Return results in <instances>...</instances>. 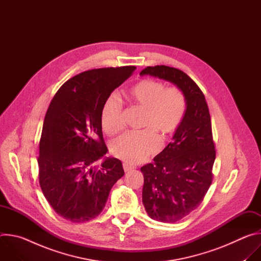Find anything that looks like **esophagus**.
Here are the masks:
<instances>
[{"mask_svg":"<svg viewBox=\"0 0 261 261\" xmlns=\"http://www.w3.org/2000/svg\"><path fill=\"white\" fill-rule=\"evenodd\" d=\"M123 167H124V170L127 172V171H130V170H132V169H134V166L133 165H131V164H129V163H124L123 164Z\"/></svg>","mask_w":261,"mask_h":261,"instance_id":"34e87169","label":"esophagus"}]
</instances>
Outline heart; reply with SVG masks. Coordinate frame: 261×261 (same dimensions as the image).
<instances>
[{
    "label": "heart",
    "instance_id": "obj_1",
    "mask_svg": "<svg viewBox=\"0 0 261 261\" xmlns=\"http://www.w3.org/2000/svg\"><path fill=\"white\" fill-rule=\"evenodd\" d=\"M129 103L142 110L137 133H127L111 142L110 151L117 158L138 163L154 154L161 144L166 143L179 128L187 109V100L176 87L165 88L154 80H143L127 93ZM122 105L115 97H109L101 110V125L108 136H115L123 129Z\"/></svg>",
    "mask_w": 261,
    "mask_h": 261
}]
</instances>
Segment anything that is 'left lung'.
Instances as JSON below:
<instances>
[{"label": "left lung", "instance_id": "left-lung-1", "mask_svg": "<svg viewBox=\"0 0 261 261\" xmlns=\"http://www.w3.org/2000/svg\"><path fill=\"white\" fill-rule=\"evenodd\" d=\"M151 75L175 85L187 100L184 120L154 163L140 168L144 182L142 203L152 219L174 223L199 206L213 180L216 158L208 107L199 87L185 72L168 67H146Z\"/></svg>", "mask_w": 261, "mask_h": 261}]
</instances>
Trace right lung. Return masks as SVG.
<instances>
[{"label":"right lung","instance_id":"add662e5","mask_svg":"<svg viewBox=\"0 0 261 261\" xmlns=\"http://www.w3.org/2000/svg\"><path fill=\"white\" fill-rule=\"evenodd\" d=\"M136 68L125 66L85 71L67 81L53 98L39 143V184L55 212L75 223L96 218L109 192L124 175L122 162L107 153L101 110L110 94Z\"/></svg>","mask_w":261,"mask_h":261}]
</instances>
